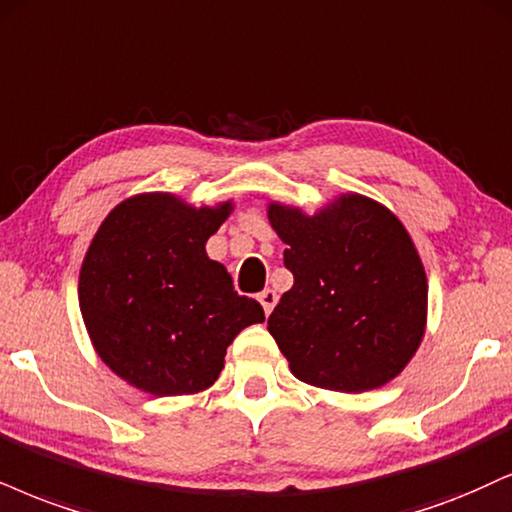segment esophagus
I'll list each match as a JSON object with an SVG mask.
<instances>
[{
    "mask_svg": "<svg viewBox=\"0 0 512 512\" xmlns=\"http://www.w3.org/2000/svg\"><path fill=\"white\" fill-rule=\"evenodd\" d=\"M277 299H280V296H277L275 289H270V287L263 289V292L258 294V301H261V306H263V311H266V315L273 313Z\"/></svg>",
    "mask_w": 512,
    "mask_h": 512,
    "instance_id": "34e87169",
    "label": "esophagus"
}]
</instances>
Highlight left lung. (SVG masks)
Returning <instances> with one entry per match:
<instances>
[{
    "mask_svg": "<svg viewBox=\"0 0 512 512\" xmlns=\"http://www.w3.org/2000/svg\"><path fill=\"white\" fill-rule=\"evenodd\" d=\"M294 285L268 318L289 370L332 391L377 389L418 351L427 277L401 220L377 201L342 194L315 216L270 204Z\"/></svg>",
    "mask_w": 512,
    "mask_h": 512,
    "instance_id": "8db88e82",
    "label": "left lung"
}]
</instances>
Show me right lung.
Segmentation results:
<instances>
[{"label": "right lung", "instance_id": "add662e5", "mask_svg": "<svg viewBox=\"0 0 512 512\" xmlns=\"http://www.w3.org/2000/svg\"><path fill=\"white\" fill-rule=\"evenodd\" d=\"M232 201L194 208L175 194L125 199L106 216L80 268V311L99 358L154 396L197 394L218 380L225 351L263 323L206 242Z\"/></svg>", "mask_w": 512, "mask_h": 512}]
</instances>
